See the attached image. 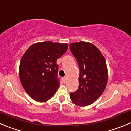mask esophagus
<instances>
[{"mask_svg":"<svg viewBox=\"0 0 131 131\" xmlns=\"http://www.w3.org/2000/svg\"><path fill=\"white\" fill-rule=\"evenodd\" d=\"M63 82H65L66 81H67V78H66V77H63Z\"/></svg>","mask_w":131,"mask_h":131,"instance_id":"obj_1","label":"esophagus"}]
</instances>
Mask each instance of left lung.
Instances as JSON below:
<instances>
[{
  "instance_id": "8db88e82",
  "label": "left lung",
  "mask_w": 131,
  "mask_h": 131,
  "mask_svg": "<svg viewBox=\"0 0 131 131\" xmlns=\"http://www.w3.org/2000/svg\"><path fill=\"white\" fill-rule=\"evenodd\" d=\"M70 49L80 70L79 88L70 93V97L77 106H89L101 96L107 85L108 70L106 59L99 49L91 43H72Z\"/></svg>"
}]
</instances>
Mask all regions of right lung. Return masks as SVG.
I'll return each instance as SVG.
<instances>
[{
	"mask_svg": "<svg viewBox=\"0 0 131 131\" xmlns=\"http://www.w3.org/2000/svg\"><path fill=\"white\" fill-rule=\"evenodd\" d=\"M67 49V43L45 41L32 44L24 53L19 77L24 89L32 99L44 102L54 96L60 84L56 61Z\"/></svg>",
	"mask_w": 131,
	"mask_h": 131,
	"instance_id": "right-lung-1",
	"label": "right lung"
}]
</instances>
